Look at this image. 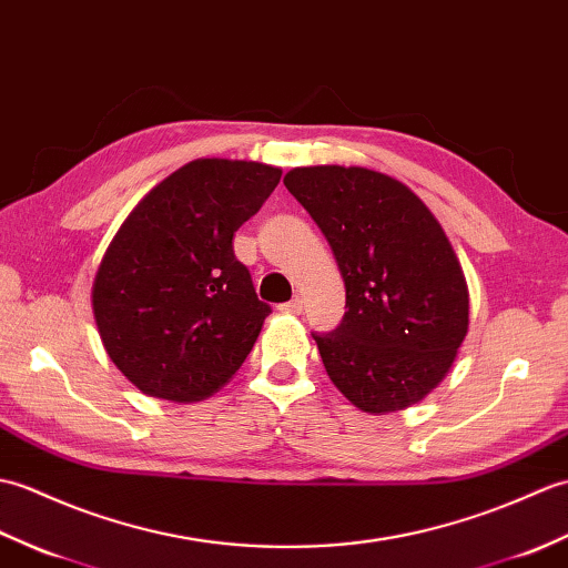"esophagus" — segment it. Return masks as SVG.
<instances>
[{"mask_svg":"<svg viewBox=\"0 0 568 568\" xmlns=\"http://www.w3.org/2000/svg\"><path fill=\"white\" fill-rule=\"evenodd\" d=\"M282 311H286V313H301L304 311V298H292V301H286V304H282Z\"/></svg>","mask_w":568,"mask_h":568,"instance_id":"esophagus-1","label":"esophagus"}]
</instances>
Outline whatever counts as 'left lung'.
Masks as SVG:
<instances>
[{"label":"left lung","mask_w":568,"mask_h":568,"mask_svg":"<svg viewBox=\"0 0 568 568\" xmlns=\"http://www.w3.org/2000/svg\"><path fill=\"white\" fill-rule=\"evenodd\" d=\"M345 280V316L313 333L333 384L367 413L408 408L445 379L469 327V292L443 225L406 184L364 168L284 178Z\"/></svg>","instance_id":"1"}]
</instances>
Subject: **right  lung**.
<instances>
[{"label":"right lung","instance_id":"right-lung-1","mask_svg":"<svg viewBox=\"0 0 568 568\" xmlns=\"http://www.w3.org/2000/svg\"><path fill=\"white\" fill-rule=\"evenodd\" d=\"M282 180L260 162L194 160L160 182L113 237L92 306L111 362L148 396L199 400L241 369L272 308L233 235Z\"/></svg>","mask_w":568,"mask_h":568}]
</instances>
